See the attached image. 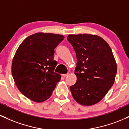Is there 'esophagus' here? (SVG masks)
<instances>
[{"mask_svg":"<svg viewBox=\"0 0 129 129\" xmlns=\"http://www.w3.org/2000/svg\"><path fill=\"white\" fill-rule=\"evenodd\" d=\"M68 75H69V74H64V75H62V76H63V77H66V76H67Z\"/></svg>","mask_w":129,"mask_h":129,"instance_id":"obj_1","label":"esophagus"}]
</instances>
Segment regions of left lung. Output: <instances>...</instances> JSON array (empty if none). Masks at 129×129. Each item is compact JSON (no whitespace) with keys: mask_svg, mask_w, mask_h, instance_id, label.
<instances>
[{"mask_svg":"<svg viewBox=\"0 0 129 129\" xmlns=\"http://www.w3.org/2000/svg\"><path fill=\"white\" fill-rule=\"evenodd\" d=\"M77 59L76 83L70 86L74 100L82 106L97 104L113 85L117 65L107 42L97 35H69Z\"/></svg>","mask_w":129,"mask_h":129,"instance_id":"1","label":"left lung"}]
</instances>
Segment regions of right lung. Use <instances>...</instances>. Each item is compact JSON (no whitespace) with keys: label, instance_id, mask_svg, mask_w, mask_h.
Listing matches in <instances>:
<instances>
[{"label":"right lung","instance_id":"add662e5","mask_svg":"<svg viewBox=\"0 0 129 129\" xmlns=\"http://www.w3.org/2000/svg\"><path fill=\"white\" fill-rule=\"evenodd\" d=\"M62 35L37 33L23 40L13 59L11 72L16 86L25 96L41 103L51 96L60 74L54 72V48Z\"/></svg>","mask_w":129,"mask_h":129}]
</instances>
